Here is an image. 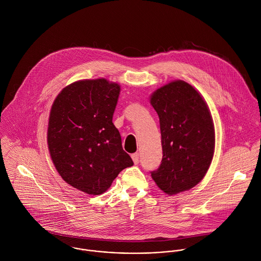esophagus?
I'll use <instances>...</instances> for the list:
<instances>
[{
  "label": "esophagus",
  "instance_id": "obj_1",
  "mask_svg": "<svg viewBox=\"0 0 261 261\" xmlns=\"http://www.w3.org/2000/svg\"><path fill=\"white\" fill-rule=\"evenodd\" d=\"M132 159H133L134 163H135L136 165H138V164L140 163V154H139V152L133 153V154H132Z\"/></svg>",
  "mask_w": 261,
  "mask_h": 261
}]
</instances>
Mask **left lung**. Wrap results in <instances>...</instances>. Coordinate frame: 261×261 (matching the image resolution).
Returning <instances> with one entry per match:
<instances>
[{"mask_svg":"<svg viewBox=\"0 0 261 261\" xmlns=\"http://www.w3.org/2000/svg\"><path fill=\"white\" fill-rule=\"evenodd\" d=\"M150 105L160 118L163 159L150 172L168 195L196 186L206 175L215 148L214 123L201 94L189 83L175 80L156 89Z\"/></svg>","mask_w":261,"mask_h":261,"instance_id":"obj_1","label":"left lung"}]
</instances>
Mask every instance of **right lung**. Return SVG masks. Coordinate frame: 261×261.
<instances>
[{
    "label": "right lung",
    "instance_id": "add662e5",
    "mask_svg": "<svg viewBox=\"0 0 261 261\" xmlns=\"http://www.w3.org/2000/svg\"><path fill=\"white\" fill-rule=\"evenodd\" d=\"M120 87L105 78L79 80L62 89L49 115L47 142L61 178L89 195H100L134 162L112 123Z\"/></svg>",
    "mask_w": 261,
    "mask_h": 261
}]
</instances>
